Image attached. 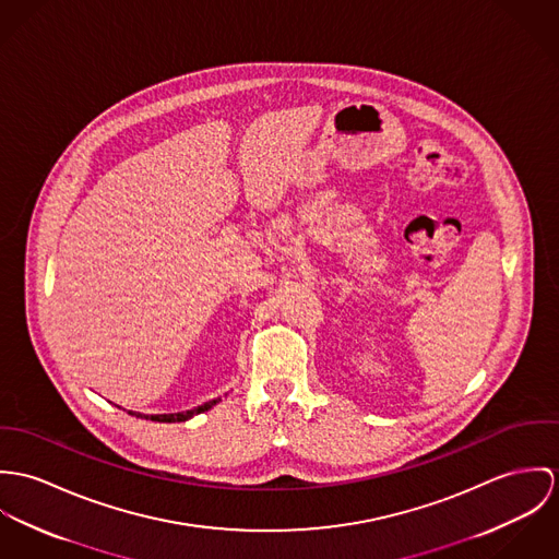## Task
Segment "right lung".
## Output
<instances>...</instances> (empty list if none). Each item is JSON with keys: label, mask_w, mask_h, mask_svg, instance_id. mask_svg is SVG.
<instances>
[{"label": "right lung", "mask_w": 559, "mask_h": 559, "mask_svg": "<svg viewBox=\"0 0 559 559\" xmlns=\"http://www.w3.org/2000/svg\"><path fill=\"white\" fill-rule=\"evenodd\" d=\"M218 401H221V399H214V401H210V403H205V405H201V407H194V409L185 412V414H160V416H145V418H147V420H154V423H185V420L197 416V414H201V412H207V409L214 407ZM128 414H132V412H128ZM132 416H134V414H132ZM139 418H143V416L139 414Z\"/></svg>", "instance_id": "1"}]
</instances>
